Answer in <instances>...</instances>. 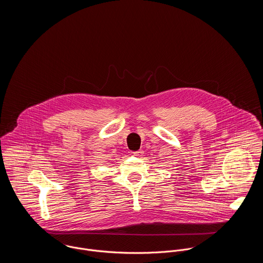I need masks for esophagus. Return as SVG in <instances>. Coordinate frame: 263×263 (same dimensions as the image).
<instances>
[{
	"label": "esophagus",
	"instance_id": "obj_1",
	"mask_svg": "<svg viewBox=\"0 0 263 263\" xmlns=\"http://www.w3.org/2000/svg\"><path fill=\"white\" fill-rule=\"evenodd\" d=\"M133 154H134V156H137V157H142L143 155H144V151L141 150H138L136 151V152H133Z\"/></svg>",
	"mask_w": 263,
	"mask_h": 263
}]
</instances>
